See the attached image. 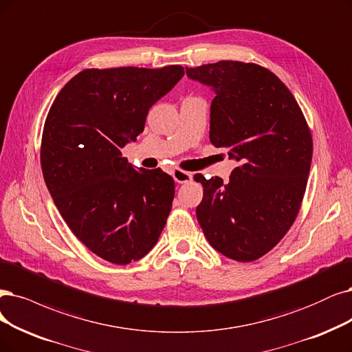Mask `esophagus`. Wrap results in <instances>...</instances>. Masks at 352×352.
I'll return each mask as SVG.
<instances>
[{
  "instance_id": "34e87169",
  "label": "esophagus",
  "mask_w": 352,
  "mask_h": 352,
  "mask_svg": "<svg viewBox=\"0 0 352 352\" xmlns=\"http://www.w3.org/2000/svg\"><path fill=\"white\" fill-rule=\"evenodd\" d=\"M173 177H174V179H175V183L184 184V183H188V181L192 179V173L183 171V169H174V171H173Z\"/></svg>"
}]
</instances>
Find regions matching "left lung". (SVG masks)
<instances>
[{"label":"left lung","mask_w":352,"mask_h":352,"mask_svg":"<svg viewBox=\"0 0 352 352\" xmlns=\"http://www.w3.org/2000/svg\"><path fill=\"white\" fill-rule=\"evenodd\" d=\"M186 72L212 88L210 142L239 162L228 183L194 175L204 188L197 220L216 251L255 261L283 239L300 209L310 130L290 89L256 63L220 60Z\"/></svg>","instance_id":"left-lung-1"}]
</instances>
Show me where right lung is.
<instances>
[{"label":"right lung","instance_id":"1","mask_svg":"<svg viewBox=\"0 0 352 352\" xmlns=\"http://www.w3.org/2000/svg\"><path fill=\"white\" fill-rule=\"evenodd\" d=\"M184 68L85 69L67 82L46 117L45 183L74 235L117 265L145 256L171 212L175 186L161 168H135L122 148L136 142L153 104Z\"/></svg>","mask_w":352,"mask_h":352}]
</instances>
